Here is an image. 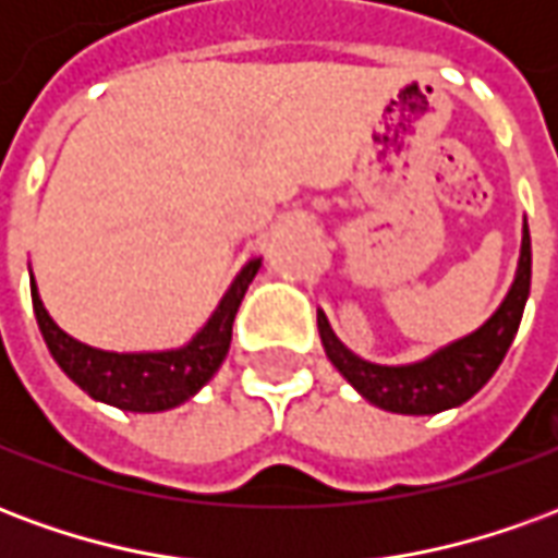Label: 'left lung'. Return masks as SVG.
Returning a JSON list of instances; mask_svg holds the SVG:
<instances>
[{
	"label": "left lung",
	"mask_w": 558,
	"mask_h": 558,
	"mask_svg": "<svg viewBox=\"0 0 558 558\" xmlns=\"http://www.w3.org/2000/svg\"><path fill=\"white\" fill-rule=\"evenodd\" d=\"M529 283H532V242H529V223L523 220L520 263H517L514 283L505 295V302L496 307V314L484 326L436 350L427 359L412 364L367 362L340 343L323 311H316V326H319L328 362L338 367L343 379L364 400H371L379 410L400 412V415H436V412L466 403L496 374L523 319Z\"/></svg>",
	"instance_id": "obj_1"
}]
</instances>
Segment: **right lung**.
I'll use <instances>...</instances> for the list:
<instances>
[{"instance_id": "1", "label": "right lung", "mask_w": 558, "mask_h": 558, "mask_svg": "<svg viewBox=\"0 0 558 558\" xmlns=\"http://www.w3.org/2000/svg\"><path fill=\"white\" fill-rule=\"evenodd\" d=\"M259 266L263 259H251L235 275L232 287L223 292V299L215 307V314L208 316L206 326L179 350L110 352L80 343L56 326L38 295L35 278L29 275L32 307H35L44 343L56 364L89 398L128 412H163L194 398L196 391L218 374V367L230 352L232 319L239 314V304Z\"/></svg>"}]
</instances>
